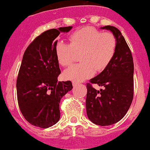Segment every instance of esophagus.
<instances>
[{
  "mask_svg": "<svg viewBox=\"0 0 150 150\" xmlns=\"http://www.w3.org/2000/svg\"><path fill=\"white\" fill-rule=\"evenodd\" d=\"M72 84H73V86H76L79 84V82H77V81H72Z\"/></svg>",
  "mask_w": 150,
  "mask_h": 150,
  "instance_id": "esophagus-1",
  "label": "esophagus"
}]
</instances>
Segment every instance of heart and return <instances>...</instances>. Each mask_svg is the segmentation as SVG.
Masks as SVG:
<instances>
[{"label":"heart","instance_id":"heart-1","mask_svg":"<svg viewBox=\"0 0 150 150\" xmlns=\"http://www.w3.org/2000/svg\"><path fill=\"white\" fill-rule=\"evenodd\" d=\"M69 44L59 41L55 45L57 61L66 67L71 65L79 54L81 63L74 64L64 71V76L74 81L90 78L96 71L104 70L116 52L117 39L109 32L86 27L74 32L69 36Z\"/></svg>","mask_w":150,"mask_h":150}]
</instances>
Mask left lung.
Masks as SVG:
<instances>
[{
  "mask_svg": "<svg viewBox=\"0 0 150 150\" xmlns=\"http://www.w3.org/2000/svg\"><path fill=\"white\" fill-rule=\"evenodd\" d=\"M117 39L116 52L109 66L87 84L86 110L96 125H111L119 122L128 111L133 98V60L123 35L117 28L107 25ZM92 83L104 88L96 90Z\"/></svg>",
  "mask_w": 150,
  "mask_h": 150,
  "instance_id": "obj_1",
  "label": "left lung"
}]
</instances>
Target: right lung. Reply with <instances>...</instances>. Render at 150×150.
Returning <instances> with one entry per match:
<instances>
[{
  "label": "right lung",
  "mask_w": 150,
  "mask_h": 150,
  "mask_svg": "<svg viewBox=\"0 0 150 150\" xmlns=\"http://www.w3.org/2000/svg\"><path fill=\"white\" fill-rule=\"evenodd\" d=\"M72 27L44 31L27 47L17 79L20 112L31 125L47 128L60 120V102L72 90L71 81H57L60 74L55 54L56 38Z\"/></svg>",
  "instance_id": "add662e5"
}]
</instances>
